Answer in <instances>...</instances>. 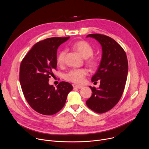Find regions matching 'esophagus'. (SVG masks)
<instances>
[{"instance_id":"esophagus-1","label":"esophagus","mask_w":149,"mask_h":149,"mask_svg":"<svg viewBox=\"0 0 149 149\" xmlns=\"http://www.w3.org/2000/svg\"><path fill=\"white\" fill-rule=\"evenodd\" d=\"M73 87L74 88H78V89H81V88H82L83 87L82 86H78V85H74Z\"/></svg>"}]
</instances>
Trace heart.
Wrapping results in <instances>:
<instances>
[{
    "label": "heart",
    "mask_w": 149,
    "mask_h": 149,
    "mask_svg": "<svg viewBox=\"0 0 149 149\" xmlns=\"http://www.w3.org/2000/svg\"><path fill=\"white\" fill-rule=\"evenodd\" d=\"M72 48L79 53L82 57L87 58L86 62L88 65L95 68L99 65V61L97 58L93 56L94 49L92 46L86 40L77 41L72 45ZM66 51L61 50L56 56V62L59 66H62L65 63ZM87 70L85 68L72 69L65 75V79L70 82L75 84H81L83 82L85 77L87 75Z\"/></svg>",
    "instance_id": "heart-1"
}]
</instances>
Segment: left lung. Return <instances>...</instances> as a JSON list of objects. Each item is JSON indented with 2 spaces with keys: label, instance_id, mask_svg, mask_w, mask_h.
I'll use <instances>...</instances> for the list:
<instances>
[{
  "label": "left lung",
  "instance_id": "1",
  "mask_svg": "<svg viewBox=\"0 0 149 149\" xmlns=\"http://www.w3.org/2000/svg\"><path fill=\"white\" fill-rule=\"evenodd\" d=\"M87 37L95 38L102 46V55L99 68L91 81H100L98 89L90 87L91 97L86 101L89 109L97 113L112 109L123 93L128 74V61L123 48L113 38L94 33Z\"/></svg>",
  "mask_w": 149,
  "mask_h": 149
}]
</instances>
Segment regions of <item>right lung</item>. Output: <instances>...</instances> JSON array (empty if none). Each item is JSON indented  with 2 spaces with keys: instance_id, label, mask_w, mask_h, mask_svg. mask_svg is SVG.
Segmentation results:
<instances>
[{
  "instance_id": "obj_1",
  "label": "right lung",
  "mask_w": 149,
  "mask_h": 149,
  "mask_svg": "<svg viewBox=\"0 0 149 149\" xmlns=\"http://www.w3.org/2000/svg\"><path fill=\"white\" fill-rule=\"evenodd\" d=\"M70 38L54 37L35 44L21 62L19 81L25 99L36 112L51 116L64 106L72 85L62 81L55 88L49 85V78L56 69L58 48Z\"/></svg>"
}]
</instances>
